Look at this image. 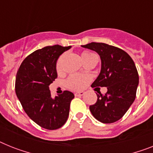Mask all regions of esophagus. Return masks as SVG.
I'll use <instances>...</instances> for the list:
<instances>
[{"instance_id":"esophagus-1","label":"esophagus","mask_w":153,"mask_h":153,"mask_svg":"<svg viewBox=\"0 0 153 153\" xmlns=\"http://www.w3.org/2000/svg\"><path fill=\"white\" fill-rule=\"evenodd\" d=\"M85 94L84 92H78L74 93V96H82Z\"/></svg>"}]
</instances>
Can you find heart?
<instances>
[{"instance_id": "1", "label": "heart", "mask_w": 153, "mask_h": 153, "mask_svg": "<svg viewBox=\"0 0 153 153\" xmlns=\"http://www.w3.org/2000/svg\"><path fill=\"white\" fill-rule=\"evenodd\" d=\"M92 55L94 54L92 53L88 52V51H84L82 53V60L85 61V59L91 57ZM64 57H65V54L61 55V57L58 58L57 64H56V68H57V71L58 72H61L62 71V64L63 61H64ZM90 81L91 77L89 75L73 74L68 79L66 82V85L67 86L71 88V89H72V90H82V89H83V88L87 86V85L89 83Z\"/></svg>"}]
</instances>
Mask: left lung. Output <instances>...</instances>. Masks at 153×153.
<instances>
[{"label":"left lung","instance_id":"1","mask_svg":"<svg viewBox=\"0 0 153 153\" xmlns=\"http://www.w3.org/2000/svg\"><path fill=\"white\" fill-rule=\"evenodd\" d=\"M98 53L101 71L91 86L106 87L104 95L99 92L97 101L89 106L96 120L110 124L120 120L135 100L138 74L131 57L118 47L103 43L82 45Z\"/></svg>","mask_w":153,"mask_h":153}]
</instances>
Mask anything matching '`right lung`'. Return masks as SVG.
I'll use <instances>...</instances> for the list:
<instances>
[{"label": "right lung", "mask_w": 153, "mask_h": 153, "mask_svg": "<svg viewBox=\"0 0 153 153\" xmlns=\"http://www.w3.org/2000/svg\"><path fill=\"white\" fill-rule=\"evenodd\" d=\"M70 48L53 45L39 49L25 57L17 71L15 92L23 110L45 129H58L68 117L74 94L65 90L53 99L49 85L57 78V59Z\"/></svg>", "instance_id": "right-lung-1"}]
</instances>
